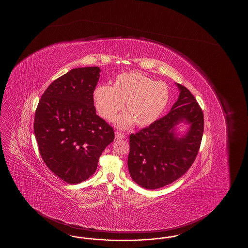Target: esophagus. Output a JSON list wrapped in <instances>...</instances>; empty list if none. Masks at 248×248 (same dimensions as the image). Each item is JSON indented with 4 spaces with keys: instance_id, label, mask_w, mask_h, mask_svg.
<instances>
[{
    "instance_id": "obj_1",
    "label": "esophagus",
    "mask_w": 248,
    "mask_h": 248,
    "mask_svg": "<svg viewBox=\"0 0 248 248\" xmlns=\"http://www.w3.org/2000/svg\"><path fill=\"white\" fill-rule=\"evenodd\" d=\"M115 137H116V139H124L126 137H125L124 134H122L121 132H116Z\"/></svg>"
}]
</instances>
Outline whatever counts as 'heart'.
<instances>
[{
    "instance_id": "b5f03b06",
    "label": "heart",
    "mask_w": 248,
    "mask_h": 248,
    "mask_svg": "<svg viewBox=\"0 0 248 248\" xmlns=\"http://www.w3.org/2000/svg\"><path fill=\"white\" fill-rule=\"evenodd\" d=\"M95 107L101 116L111 120L126 103V113L115 122L127 128L136 122L138 126H146L156 122L170 99L168 85L156 81L137 72L120 74L111 88L98 86L93 93Z\"/></svg>"
}]
</instances>
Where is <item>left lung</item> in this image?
<instances>
[{
  "label": "left lung",
  "mask_w": 248,
  "mask_h": 248,
  "mask_svg": "<svg viewBox=\"0 0 248 248\" xmlns=\"http://www.w3.org/2000/svg\"><path fill=\"white\" fill-rule=\"evenodd\" d=\"M178 100L166 116L129 137L127 167L132 179L148 190L179 179L194 162L204 132V114L190 90L182 84ZM185 121L190 129L184 137L174 126Z\"/></svg>",
  "instance_id": "obj_1"
}]
</instances>
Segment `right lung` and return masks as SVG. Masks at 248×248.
Wrapping results in <instances>:
<instances>
[{
    "mask_svg": "<svg viewBox=\"0 0 248 248\" xmlns=\"http://www.w3.org/2000/svg\"><path fill=\"white\" fill-rule=\"evenodd\" d=\"M100 68L81 67L55 79L42 94L34 135L44 163L60 179L76 185L95 173L114 131L96 115L93 93Z\"/></svg>",
    "mask_w": 248,
    "mask_h": 248,
    "instance_id": "add662e5",
    "label": "right lung"
}]
</instances>
